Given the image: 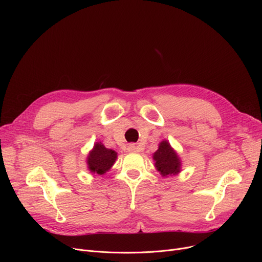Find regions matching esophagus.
<instances>
[{
	"label": "esophagus",
	"mask_w": 262,
	"mask_h": 262,
	"mask_svg": "<svg viewBox=\"0 0 262 262\" xmlns=\"http://www.w3.org/2000/svg\"><path fill=\"white\" fill-rule=\"evenodd\" d=\"M127 150L130 153H135V152H139V147L137 146L135 143H130L127 145Z\"/></svg>",
	"instance_id": "obj_1"
}]
</instances>
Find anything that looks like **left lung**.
Instances as JSON below:
<instances>
[{
    "instance_id": "obj_1",
    "label": "left lung",
    "mask_w": 262,
    "mask_h": 262,
    "mask_svg": "<svg viewBox=\"0 0 262 262\" xmlns=\"http://www.w3.org/2000/svg\"><path fill=\"white\" fill-rule=\"evenodd\" d=\"M155 168L162 176H172L181 172L182 161L167 140L159 143L158 149L153 154Z\"/></svg>"
}]
</instances>
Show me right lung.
I'll use <instances>...</instances> for the list:
<instances>
[{
  "mask_svg": "<svg viewBox=\"0 0 262 262\" xmlns=\"http://www.w3.org/2000/svg\"><path fill=\"white\" fill-rule=\"evenodd\" d=\"M117 159V152L107 148L101 142H96L87 157L88 170L91 173L103 175L114 166Z\"/></svg>",
  "mask_w": 262,
  "mask_h": 262,
  "instance_id": "add662e5",
  "label": "right lung"
}]
</instances>
